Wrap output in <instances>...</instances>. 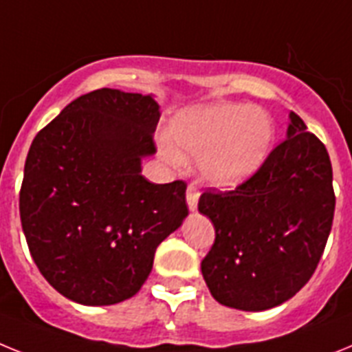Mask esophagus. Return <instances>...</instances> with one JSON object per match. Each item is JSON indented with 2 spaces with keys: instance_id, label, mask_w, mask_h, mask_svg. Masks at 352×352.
Masks as SVG:
<instances>
[{
  "instance_id": "1",
  "label": "esophagus",
  "mask_w": 352,
  "mask_h": 352,
  "mask_svg": "<svg viewBox=\"0 0 352 352\" xmlns=\"http://www.w3.org/2000/svg\"><path fill=\"white\" fill-rule=\"evenodd\" d=\"M199 190H197V186L190 184L188 186V191H186V199H188V206H190L191 211H195L197 209V206H199Z\"/></svg>"
}]
</instances>
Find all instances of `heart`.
Segmentation results:
<instances>
[{
	"label": "heart",
	"instance_id": "b5f03b06",
	"mask_svg": "<svg viewBox=\"0 0 352 352\" xmlns=\"http://www.w3.org/2000/svg\"><path fill=\"white\" fill-rule=\"evenodd\" d=\"M274 121L267 112L247 103L220 102L179 112L170 123V140L164 144L171 162L182 155L200 161L204 181L214 188L231 190L243 184L265 164L274 141Z\"/></svg>",
	"mask_w": 352,
	"mask_h": 352
}]
</instances>
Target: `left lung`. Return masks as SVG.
Listing matches in <instances>:
<instances>
[{
    "instance_id": "left-lung-1",
    "label": "left lung",
    "mask_w": 352,
    "mask_h": 352,
    "mask_svg": "<svg viewBox=\"0 0 352 352\" xmlns=\"http://www.w3.org/2000/svg\"><path fill=\"white\" fill-rule=\"evenodd\" d=\"M286 135L249 181L200 195L199 211L214 226L202 276L229 308L263 311L292 299L313 276L331 232L329 153L295 112Z\"/></svg>"
}]
</instances>
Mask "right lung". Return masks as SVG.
I'll list each match as a JSON object with an SVG mask.
<instances>
[{"mask_svg": "<svg viewBox=\"0 0 352 352\" xmlns=\"http://www.w3.org/2000/svg\"><path fill=\"white\" fill-rule=\"evenodd\" d=\"M159 116L150 94L103 87L73 100L32 141L21 226L39 272L67 299H131L159 243L188 217L184 181L141 175V157L157 150Z\"/></svg>", "mask_w": 352, "mask_h": 352, "instance_id": "1", "label": "right lung"}]
</instances>
